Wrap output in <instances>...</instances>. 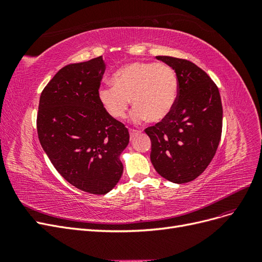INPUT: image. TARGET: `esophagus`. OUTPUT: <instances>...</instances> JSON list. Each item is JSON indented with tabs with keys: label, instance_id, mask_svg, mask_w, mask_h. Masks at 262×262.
<instances>
[{
	"label": "esophagus",
	"instance_id": "34e87169",
	"mask_svg": "<svg viewBox=\"0 0 262 262\" xmlns=\"http://www.w3.org/2000/svg\"><path fill=\"white\" fill-rule=\"evenodd\" d=\"M129 131H130V137H131V139H132V138H134L136 136H138V134H140V133H141V131H139V130H134V129H130Z\"/></svg>",
	"mask_w": 262,
	"mask_h": 262
}]
</instances>
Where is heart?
<instances>
[{
    "label": "heart",
    "mask_w": 262,
    "mask_h": 262,
    "mask_svg": "<svg viewBox=\"0 0 262 262\" xmlns=\"http://www.w3.org/2000/svg\"><path fill=\"white\" fill-rule=\"evenodd\" d=\"M112 84L113 87H101L98 98L117 120L125 117L131 99L133 121L147 118L150 122H160L170 114L178 95L177 75L165 63H128L114 73Z\"/></svg>",
    "instance_id": "heart-1"
}]
</instances>
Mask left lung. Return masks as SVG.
<instances>
[{"label":"left lung","instance_id":"1","mask_svg":"<svg viewBox=\"0 0 262 262\" xmlns=\"http://www.w3.org/2000/svg\"><path fill=\"white\" fill-rule=\"evenodd\" d=\"M156 59L175 70L178 95L170 114L144 130L152 142L150 162L165 179L186 184L200 176L216 153L223 124L220 92L194 63L166 55Z\"/></svg>","mask_w":262,"mask_h":262}]
</instances>
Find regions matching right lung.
<instances>
[{"mask_svg":"<svg viewBox=\"0 0 262 262\" xmlns=\"http://www.w3.org/2000/svg\"><path fill=\"white\" fill-rule=\"evenodd\" d=\"M102 57L62 68L43 89L37 114L39 142L60 175L85 192L105 194L121 178L129 131L102 107Z\"/></svg>","mask_w":262,"mask_h":262,"instance_id":"obj_1","label":"right lung"}]
</instances>
